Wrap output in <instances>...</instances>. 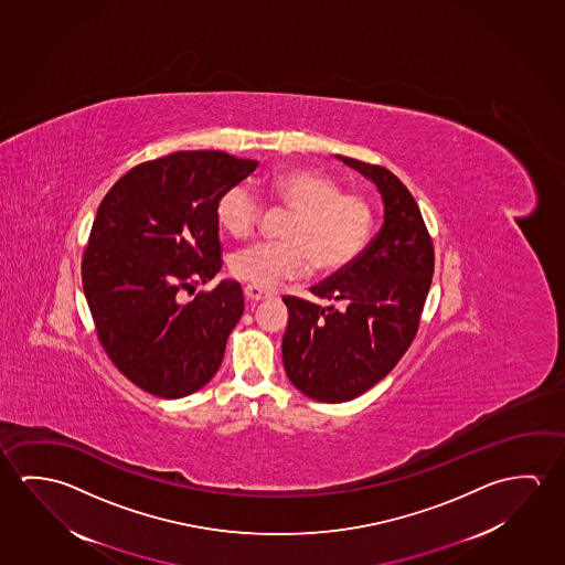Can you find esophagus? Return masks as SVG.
Returning a JSON list of instances; mask_svg holds the SVG:
<instances>
[{
  "instance_id": "obj_1",
  "label": "esophagus",
  "mask_w": 565,
  "mask_h": 565,
  "mask_svg": "<svg viewBox=\"0 0 565 565\" xmlns=\"http://www.w3.org/2000/svg\"><path fill=\"white\" fill-rule=\"evenodd\" d=\"M244 296L248 301H262V299H268L269 291H264V289L256 286H246L244 287Z\"/></svg>"
}]
</instances>
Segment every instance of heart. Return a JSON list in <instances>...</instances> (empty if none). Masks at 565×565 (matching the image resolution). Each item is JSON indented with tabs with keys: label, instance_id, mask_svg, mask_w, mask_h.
I'll return each instance as SVG.
<instances>
[{
	"label": "heart",
	"instance_id": "obj_1",
	"mask_svg": "<svg viewBox=\"0 0 565 565\" xmlns=\"http://www.w3.org/2000/svg\"><path fill=\"white\" fill-rule=\"evenodd\" d=\"M269 196L287 218L281 242H256L231 259L234 278L248 286L276 287L315 268L333 274L349 268L371 238L374 211L364 194L344 193L333 177L313 169L284 171L271 179ZM264 201L250 186L226 189L216 218L234 238L258 228Z\"/></svg>",
	"mask_w": 565,
	"mask_h": 565
}]
</instances>
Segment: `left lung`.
I'll list each match as a JSON object with an SVG mask.
<instances>
[{"label":"left lung","instance_id":"obj_1","mask_svg":"<svg viewBox=\"0 0 565 565\" xmlns=\"http://www.w3.org/2000/svg\"><path fill=\"white\" fill-rule=\"evenodd\" d=\"M339 159L379 186L384 224L349 268L311 287L337 307L284 297L287 376L324 404L361 396L398 364L416 339L435 266L434 241L398 177L386 167Z\"/></svg>","mask_w":565,"mask_h":565}]
</instances>
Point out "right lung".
Instances as JSON below:
<instances>
[{
  "label": "right lung",
  "instance_id": "right-lung-1",
  "mask_svg": "<svg viewBox=\"0 0 565 565\" xmlns=\"http://www.w3.org/2000/svg\"><path fill=\"white\" fill-rule=\"evenodd\" d=\"M258 161L177 151L131 167L106 193L83 256L84 296L116 369L159 398L203 388L244 313L238 281L181 303L223 268L216 203Z\"/></svg>",
  "mask_w": 565,
  "mask_h": 565
}]
</instances>
